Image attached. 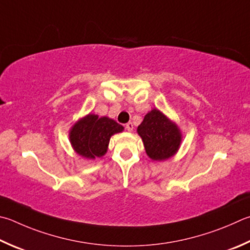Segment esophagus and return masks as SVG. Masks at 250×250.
<instances>
[{"label":"esophagus","instance_id":"1","mask_svg":"<svg viewBox=\"0 0 250 250\" xmlns=\"http://www.w3.org/2000/svg\"><path fill=\"white\" fill-rule=\"evenodd\" d=\"M125 129L129 131V132H131V131L133 130V124L132 122H128V124L125 125Z\"/></svg>","mask_w":250,"mask_h":250}]
</instances>
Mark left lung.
<instances>
[{
    "instance_id": "left-lung-1",
    "label": "left lung",
    "mask_w": 250,
    "mask_h": 250,
    "mask_svg": "<svg viewBox=\"0 0 250 250\" xmlns=\"http://www.w3.org/2000/svg\"><path fill=\"white\" fill-rule=\"evenodd\" d=\"M145 152L153 161L162 162L174 156L181 143V132L175 122L154 108L138 126Z\"/></svg>"
}]
</instances>
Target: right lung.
<instances>
[{"mask_svg":"<svg viewBox=\"0 0 250 250\" xmlns=\"http://www.w3.org/2000/svg\"><path fill=\"white\" fill-rule=\"evenodd\" d=\"M124 131V126L108 117L97 115L85 116L72 126L69 133L70 142L80 156L94 160L106 154L110 138Z\"/></svg>","mask_w":250,"mask_h":250,"instance_id":"1","label":"right lung"}]
</instances>
